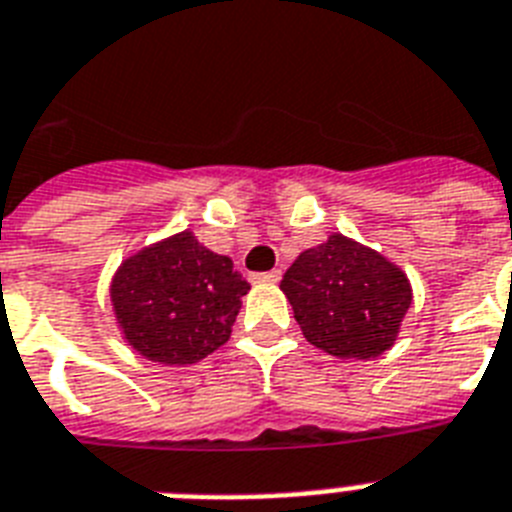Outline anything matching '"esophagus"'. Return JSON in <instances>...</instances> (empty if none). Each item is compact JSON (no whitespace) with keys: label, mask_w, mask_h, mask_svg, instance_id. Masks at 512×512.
Masks as SVG:
<instances>
[{"label":"esophagus","mask_w":512,"mask_h":512,"mask_svg":"<svg viewBox=\"0 0 512 512\" xmlns=\"http://www.w3.org/2000/svg\"><path fill=\"white\" fill-rule=\"evenodd\" d=\"M280 277H282V269H272V272L256 274L253 280H256V282H280Z\"/></svg>","instance_id":"esophagus-1"}]
</instances>
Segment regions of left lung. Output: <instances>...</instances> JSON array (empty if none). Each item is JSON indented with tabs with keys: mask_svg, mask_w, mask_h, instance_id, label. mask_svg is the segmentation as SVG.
I'll list each match as a JSON object with an SVG mask.
<instances>
[{
	"mask_svg": "<svg viewBox=\"0 0 512 512\" xmlns=\"http://www.w3.org/2000/svg\"><path fill=\"white\" fill-rule=\"evenodd\" d=\"M280 287L303 337L337 358L382 356L413 298L398 266L337 232L303 251Z\"/></svg>",
	"mask_w": 512,
	"mask_h": 512,
	"instance_id": "1",
	"label": "left lung"
}]
</instances>
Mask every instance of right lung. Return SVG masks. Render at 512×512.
I'll return each instance as SVG.
<instances>
[{"mask_svg":"<svg viewBox=\"0 0 512 512\" xmlns=\"http://www.w3.org/2000/svg\"><path fill=\"white\" fill-rule=\"evenodd\" d=\"M251 290L227 256L180 232L130 256L112 280L125 340L164 366L196 363L230 340L240 298Z\"/></svg>","mask_w":512,"mask_h":512,"instance_id":"1","label":"right lung"}]
</instances>
